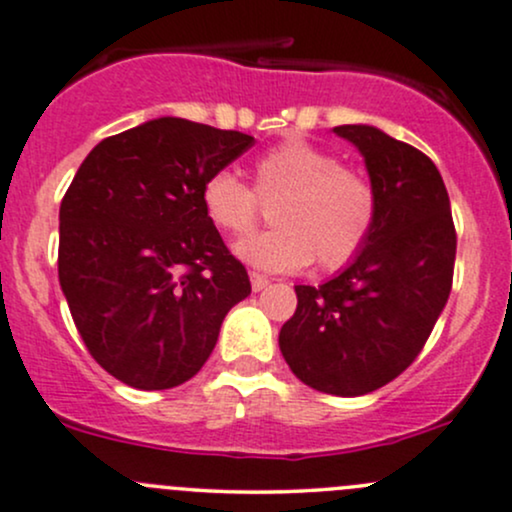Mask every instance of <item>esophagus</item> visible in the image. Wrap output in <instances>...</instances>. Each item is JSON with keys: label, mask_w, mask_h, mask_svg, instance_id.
Here are the masks:
<instances>
[{"label": "esophagus", "mask_w": 512, "mask_h": 512, "mask_svg": "<svg viewBox=\"0 0 512 512\" xmlns=\"http://www.w3.org/2000/svg\"><path fill=\"white\" fill-rule=\"evenodd\" d=\"M250 284H252V291H262V289H267L269 286V279L267 276H262V274H257V272H250Z\"/></svg>", "instance_id": "34e87169"}]
</instances>
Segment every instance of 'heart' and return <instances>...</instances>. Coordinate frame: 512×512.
Segmentation results:
<instances>
[{
    "mask_svg": "<svg viewBox=\"0 0 512 512\" xmlns=\"http://www.w3.org/2000/svg\"><path fill=\"white\" fill-rule=\"evenodd\" d=\"M255 192L233 170L204 180L199 202L214 228L243 236L257 221V198L274 199L269 231L240 240L236 255L264 272H293L315 260L344 267L373 231L378 199L363 175L339 166L330 151L291 137L252 163Z\"/></svg>",
    "mask_w": 512,
    "mask_h": 512,
    "instance_id": "obj_1",
    "label": "heart"
}]
</instances>
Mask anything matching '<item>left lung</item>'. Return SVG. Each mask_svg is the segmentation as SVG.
I'll return each instance as SVG.
<instances>
[{
  "instance_id": "obj_1",
  "label": "left lung",
  "mask_w": 512,
  "mask_h": 512,
  "mask_svg": "<svg viewBox=\"0 0 512 512\" xmlns=\"http://www.w3.org/2000/svg\"><path fill=\"white\" fill-rule=\"evenodd\" d=\"M378 199L361 252L320 286H296L279 349L301 383L358 397L395 380L424 349L455 269L450 197L436 163L373 125H342Z\"/></svg>"
}]
</instances>
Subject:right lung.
Returning a JSON list of instances; mask_svg holds the SVG:
<instances>
[{
    "instance_id": "1",
    "label": "right lung",
    "mask_w": 512,
    "mask_h": 512,
    "mask_svg": "<svg viewBox=\"0 0 512 512\" xmlns=\"http://www.w3.org/2000/svg\"><path fill=\"white\" fill-rule=\"evenodd\" d=\"M255 137L158 117L93 146L60 207V286L86 349L137 390L199 373L245 267L199 202L204 180Z\"/></svg>"
}]
</instances>
